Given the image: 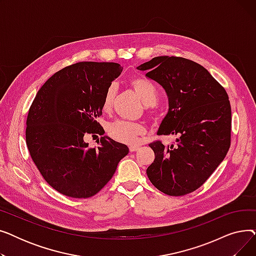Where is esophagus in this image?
I'll return each instance as SVG.
<instances>
[{
  "mask_svg": "<svg viewBox=\"0 0 256 256\" xmlns=\"http://www.w3.org/2000/svg\"><path fill=\"white\" fill-rule=\"evenodd\" d=\"M128 148H130V152H137V150L140 148V147H139V146H136V145H130V146L128 147Z\"/></svg>",
  "mask_w": 256,
  "mask_h": 256,
  "instance_id": "34e87169",
  "label": "esophagus"
}]
</instances>
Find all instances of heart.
Listing matches in <instances>:
<instances>
[{
    "mask_svg": "<svg viewBox=\"0 0 256 256\" xmlns=\"http://www.w3.org/2000/svg\"><path fill=\"white\" fill-rule=\"evenodd\" d=\"M130 85L137 96L145 104H154L158 100V91L152 80L144 78H135L130 80ZM116 93L115 85L108 87L104 96L102 108L104 111H109L113 104ZM108 134L114 140L128 145L139 142V138L145 134V128L140 124L128 122L124 120H116L108 126Z\"/></svg>",
    "mask_w": 256,
    "mask_h": 256,
    "instance_id": "obj_1",
    "label": "heart"
}]
</instances>
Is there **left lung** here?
Returning <instances> with one entry per match:
<instances>
[{"label":"left lung","instance_id":"obj_1","mask_svg":"<svg viewBox=\"0 0 256 256\" xmlns=\"http://www.w3.org/2000/svg\"><path fill=\"white\" fill-rule=\"evenodd\" d=\"M162 86L169 110L158 135H178L176 144H150L154 163L146 173L158 190L170 196L202 186L230 147L232 108L225 89L200 64L160 56L137 67Z\"/></svg>","mask_w":256,"mask_h":256}]
</instances>
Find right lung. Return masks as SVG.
<instances>
[{
  "mask_svg": "<svg viewBox=\"0 0 256 256\" xmlns=\"http://www.w3.org/2000/svg\"><path fill=\"white\" fill-rule=\"evenodd\" d=\"M122 67L113 62H78L52 74L39 89L26 117V142L34 164L59 193L89 198L116 171L128 146L104 136L98 148L87 134L104 135L96 119L102 114L108 87Z\"/></svg>",
  "mask_w": 256,
  "mask_h": 256,
  "instance_id": "1",
  "label": "right lung"
}]
</instances>
